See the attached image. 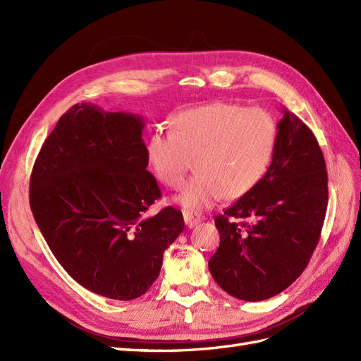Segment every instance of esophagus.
<instances>
[{
  "mask_svg": "<svg viewBox=\"0 0 361 361\" xmlns=\"http://www.w3.org/2000/svg\"><path fill=\"white\" fill-rule=\"evenodd\" d=\"M183 220H185V224H187L188 228H192L197 226L203 218L197 214V212H190V211H185L183 212Z\"/></svg>",
  "mask_w": 361,
  "mask_h": 361,
  "instance_id": "34e87169",
  "label": "esophagus"
}]
</instances>
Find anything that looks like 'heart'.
<instances>
[{
	"label": "heart",
	"mask_w": 361,
	"mask_h": 361,
	"mask_svg": "<svg viewBox=\"0 0 361 361\" xmlns=\"http://www.w3.org/2000/svg\"><path fill=\"white\" fill-rule=\"evenodd\" d=\"M173 129L158 128L146 143L155 178L180 188L195 158V176L179 203L200 211L220 199H239L265 176L277 145V123L264 108L215 102L180 111Z\"/></svg>",
	"instance_id": "heart-1"
}]
</instances>
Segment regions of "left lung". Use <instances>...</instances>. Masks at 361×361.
<instances>
[{
    "label": "left lung",
    "mask_w": 361,
    "mask_h": 361,
    "mask_svg": "<svg viewBox=\"0 0 361 361\" xmlns=\"http://www.w3.org/2000/svg\"><path fill=\"white\" fill-rule=\"evenodd\" d=\"M283 113L267 174L215 216L220 247L207 265L218 286L244 301L289 288L307 267L325 220L329 178L322 150L302 120L286 108Z\"/></svg>",
    "instance_id": "1"
}]
</instances>
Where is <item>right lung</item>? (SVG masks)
I'll list each match as a JSON object with an SVG mask.
<instances>
[{"label":"right lung","mask_w":361,"mask_h":361,"mask_svg":"<svg viewBox=\"0 0 361 361\" xmlns=\"http://www.w3.org/2000/svg\"><path fill=\"white\" fill-rule=\"evenodd\" d=\"M143 117L76 104L43 143L30 206L52 255L81 286L128 301L158 279L185 227L171 206L147 211L161 190L149 173Z\"/></svg>","instance_id":"right-lung-1"}]
</instances>
